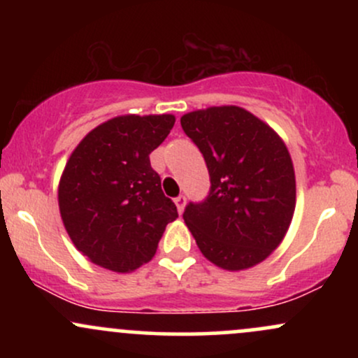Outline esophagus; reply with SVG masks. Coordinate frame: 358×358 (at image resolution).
I'll return each mask as SVG.
<instances>
[{
  "label": "esophagus",
  "instance_id": "esophagus-1",
  "mask_svg": "<svg viewBox=\"0 0 358 358\" xmlns=\"http://www.w3.org/2000/svg\"><path fill=\"white\" fill-rule=\"evenodd\" d=\"M185 203H187V199H185L183 195L176 196V199H175V205H176V208H178V213H182V212L185 210Z\"/></svg>",
  "mask_w": 358,
  "mask_h": 358
}]
</instances>
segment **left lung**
<instances>
[{"label": "left lung", "instance_id": "obj_1", "mask_svg": "<svg viewBox=\"0 0 358 358\" xmlns=\"http://www.w3.org/2000/svg\"><path fill=\"white\" fill-rule=\"evenodd\" d=\"M180 122L202 151L212 183L205 202L185 208V224L215 266L252 268L278 249L293 220L289 151L273 127L239 106L192 110Z\"/></svg>", "mask_w": 358, "mask_h": 358}]
</instances>
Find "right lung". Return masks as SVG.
<instances>
[{
  "mask_svg": "<svg viewBox=\"0 0 358 358\" xmlns=\"http://www.w3.org/2000/svg\"><path fill=\"white\" fill-rule=\"evenodd\" d=\"M173 124V114L116 116L72 151L59 182L60 217L77 250L96 266L114 273L141 268L178 217L150 163Z\"/></svg>",
  "mask_w": 358,
  "mask_h": 358,
  "instance_id": "right-lung-1",
  "label": "right lung"
}]
</instances>
